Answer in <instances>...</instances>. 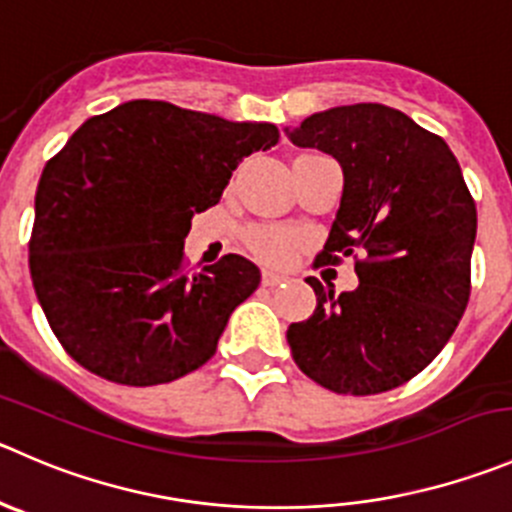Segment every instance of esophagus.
Segmentation results:
<instances>
[{
    "label": "esophagus",
    "mask_w": 512,
    "mask_h": 512,
    "mask_svg": "<svg viewBox=\"0 0 512 512\" xmlns=\"http://www.w3.org/2000/svg\"><path fill=\"white\" fill-rule=\"evenodd\" d=\"M287 275H282V272H275V270H262V285L265 287H275L280 285V282H285Z\"/></svg>",
    "instance_id": "1"
}]
</instances>
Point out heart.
<instances>
[{
  "mask_svg": "<svg viewBox=\"0 0 512 512\" xmlns=\"http://www.w3.org/2000/svg\"><path fill=\"white\" fill-rule=\"evenodd\" d=\"M252 247H255L257 255L267 262H275V265H282V262H290L292 255L300 247V240L297 235L287 230H277V227H262L252 235Z\"/></svg>",
  "mask_w": 512,
  "mask_h": 512,
  "instance_id": "1",
  "label": "heart"
}]
</instances>
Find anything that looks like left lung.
Returning <instances> with one entry per match:
<instances>
[{"label": "left lung", "instance_id": "obj_1", "mask_svg": "<svg viewBox=\"0 0 512 512\" xmlns=\"http://www.w3.org/2000/svg\"><path fill=\"white\" fill-rule=\"evenodd\" d=\"M285 135L342 167L322 265L360 255V285L337 295L307 277L317 307L287 327L297 367L340 395L393 390L430 365L470 297L478 212L443 137L385 104L315 112Z\"/></svg>", "mask_w": 512, "mask_h": 512}]
</instances>
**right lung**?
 <instances>
[{
	"instance_id": "right-lung-1",
	"label": "right lung",
	"mask_w": 512,
	"mask_h": 512,
	"mask_svg": "<svg viewBox=\"0 0 512 512\" xmlns=\"http://www.w3.org/2000/svg\"><path fill=\"white\" fill-rule=\"evenodd\" d=\"M277 140L270 122L132 99L89 117L44 165L29 272L79 365L147 388L215 355L260 270L240 255L190 270L185 237L192 217L220 202L232 170Z\"/></svg>"
}]
</instances>
